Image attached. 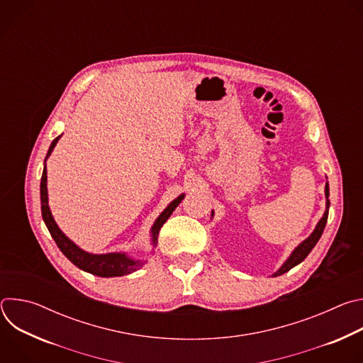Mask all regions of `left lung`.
<instances>
[{
  "label": "left lung",
  "mask_w": 363,
  "mask_h": 363,
  "mask_svg": "<svg viewBox=\"0 0 363 363\" xmlns=\"http://www.w3.org/2000/svg\"><path fill=\"white\" fill-rule=\"evenodd\" d=\"M325 195H326V211L323 214V217L320 218V221L318 223L315 231L310 234L303 242H300L294 250L293 252L290 254V257L287 258V260L284 262V264L273 274L274 277L276 276H281L284 273H287L290 269H293L294 266L300 264L304 258L308 255V252L313 250V247L318 244V241L320 240L322 234H323V230L326 227V223H328V216H329V206H330V201L328 199L329 198V184L326 182V186H325ZM211 216L214 217V211H211Z\"/></svg>",
  "instance_id": "8db88e82"
}]
</instances>
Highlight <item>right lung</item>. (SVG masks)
Listing matches in <instances>:
<instances>
[{
  "mask_svg": "<svg viewBox=\"0 0 363 363\" xmlns=\"http://www.w3.org/2000/svg\"><path fill=\"white\" fill-rule=\"evenodd\" d=\"M60 136H57L53 142H51L45 160L50 157V153L53 152V149H55L56 143L59 142ZM184 196L185 195L181 194L177 199H174L167 206V208L162 211V214L157 218V221L153 223L152 230H150L152 245L153 247H157V244H158V234H160L161 227L171 217V214L174 213V210L179 205V202L184 199ZM40 198H41V216H43V220H44V223H45L51 237H53V240L56 241V244L60 248V251L69 258V260L74 266H77L83 272H87L90 274L99 276V277H118V276L130 274V273L136 272L138 269H140L143 266V262L135 260V258L128 257L125 252H108V254H90V252H86L84 250L77 247L69 237H66L63 234V231L56 224V221H55L53 216H51V211L48 208L47 168H45V164H44V169H43V175H41Z\"/></svg>",
  "mask_w": 363,
  "mask_h": 363,
  "instance_id": "1",
  "label": "right lung"
}]
</instances>
